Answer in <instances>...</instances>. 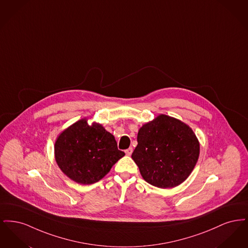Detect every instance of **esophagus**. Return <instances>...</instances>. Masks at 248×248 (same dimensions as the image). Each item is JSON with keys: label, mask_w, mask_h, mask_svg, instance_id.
<instances>
[{"label": "esophagus", "mask_w": 248, "mask_h": 248, "mask_svg": "<svg viewBox=\"0 0 248 248\" xmlns=\"http://www.w3.org/2000/svg\"><path fill=\"white\" fill-rule=\"evenodd\" d=\"M132 153H133V149H132V148H129V149L125 150V154H126V155H128V156H131Z\"/></svg>", "instance_id": "obj_1"}]
</instances>
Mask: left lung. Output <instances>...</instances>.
Instances as JSON below:
<instances>
[{
	"mask_svg": "<svg viewBox=\"0 0 248 248\" xmlns=\"http://www.w3.org/2000/svg\"><path fill=\"white\" fill-rule=\"evenodd\" d=\"M199 154L200 143L189 125L160 114L139 130L138 146L132 159L145 181L161 189H170L189 177Z\"/></svg>",
	"mask_w": 248,
	"mask_h": 248,
	"instance_id": "8db88e82",
	"label": "left lung"
}]
</instances>
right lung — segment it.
Returning <instances> with one entry per match:
<instances>
[{
  "mask_svg": "<svg viewBox=\"0 0 248 248\" xmlns=\"http://www.w3.org/2000/svg\"><path fill=\"white\" fill-rule=\"evenodd\" d=\"M124 156L113 135L102 124H88L83 118L63 130L55 142V159L61 171L71 180L93 184L106 176Z\"/></svg>",
  "mask_w": 248,
  "mask_h": 248,
  "instance_id": "1",
  "label": "right lung"
}]
</instances>
